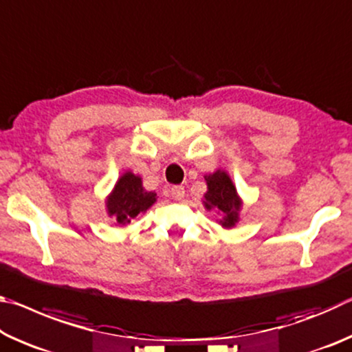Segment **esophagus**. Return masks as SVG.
Wrapping results in <instances>:
<instances>
[{"instance_id":"obj_1","label":"esophagus","mask_w":352,"mask_h":352,"mask_svg":"<svg viewBox=\"0 0 352 352\" xmlns=\"http://www.w3.org/2000/svg\"><path fill=\"white\" fill-rule=\"evenodd\" d=\"M170 195L174 200H182L184 197V188L183 186H172Z\"/></svg>"}]
</instances>
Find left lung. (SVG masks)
<instances>
[{"label":"left lung","mask_w":352,"mask_h":352,"mask_svg":"<svg viewBox=\"0 0 352 352\" xmlns=\"http://www.w3.org/2000/svg\"><path fill=\"white\" fill-rule=\"evenodd\" d=\"M205 180L208 184L204 200L205 208L206 210H216L222 216V220H220L222 226L231 228L239 220L242 205L233 182L225 170H216L214 174L206 175Z\"/></svg>","instance_id":"1"}]
</instances>
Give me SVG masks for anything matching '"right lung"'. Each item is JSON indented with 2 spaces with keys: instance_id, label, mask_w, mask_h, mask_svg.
Returning <instances> with one entry per match:
<instances>
[{
  "instance_id": "obj_1",
  "label": "right lung",
  "mask_w": 352,
  "mask_h": 352,
  "mask_svg": "<svg viewBox=\"0 0 352 352\" xmlns=\"http://www.w3.org/2000/svg\"><path fill=\"white\" fill-rule=\"evenodd\" d=\"M155 200H157V194L142 188L140 177L132 172H126L119 178L107 200V210L119 225H127L138 214L146 212L155 204Z\"/></svg>"
}]
</instances>
